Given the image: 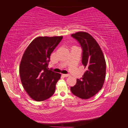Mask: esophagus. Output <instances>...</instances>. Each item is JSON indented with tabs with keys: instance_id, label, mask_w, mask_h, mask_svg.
<instances>
[{
	"instance_id": "1",
	"label": "esophagus",
	"mask_w": 128,
	"mask_h": 128,
	"mask_svg": "<svg viewBox=\"0 0 128 128\" xmlns=\"http://www.w3.org/2000/svg\"><path fill=\"white\" fill-rule=\"evenodd\" d=\"M62 76H64V77H69V76H70V75H69V74H62Z\"/></svg>"
}]
</instances>
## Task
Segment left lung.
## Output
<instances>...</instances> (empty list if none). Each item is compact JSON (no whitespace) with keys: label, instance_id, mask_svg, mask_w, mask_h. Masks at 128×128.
Masks as SVG:
<instances>
[{"label":"left lung","instance_id":"left-lung-1","mask_svg":"<svg viewBox=\"0 0 128 128\" xmlns=\"http://www.w3.org/2000/svg\"><path fill=\"white\" fill-rule=\"evenodd\" d=\"M71 36L81 46L82 63L86 71L81 79H77L76 84L70 87V90L78 98L87 99L94 96L103 87L106 72L105 58L98 42L90 34L78 32Z\"/></svg>","mask_w":128,"mask_h":128}]
</instances>
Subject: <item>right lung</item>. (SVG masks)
<instances>
[{"label":"right lung","mask_w":128,"mask_h":128,"mask_svg":"<svg viewBox=\"0 0 128 128\" xmlns=\"http://www.w3.org/2000/svg\"><path fill=\"white\" fill-rule=\"evenodd\" d=\"M62 36H38L25 50L21 60L19 73L26 92L38 102L48 99L54 94L60 73L48 70L51 54Z\"/></svg>","instance_id":"right-lung-1"}]
</instances>
